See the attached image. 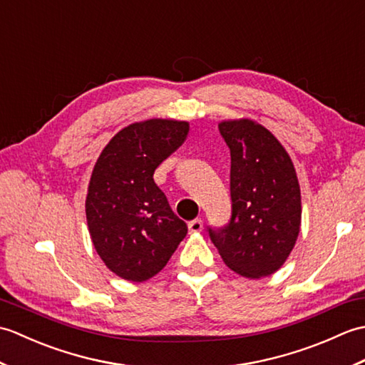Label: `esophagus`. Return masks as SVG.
Instances as JSON below:
<instances>
[{
    "label": "esophagus",
    "mask_w": 365,
    "mask_h": 365,
    "mask_svg": "<svg viewBox=\"0 0 365 365\" xmlns=\"http://www.w3.org/2000/svg\"><path fill=\"white\" fill-rule=\"evenodd\" d=\"M202 229H204V222H202V220H192V221H190L188 222V230H190V234H199V232H202Z\"/></svg>",
    "instance_id": "34e87169"
}]
</instances>
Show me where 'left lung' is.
I'll list each match as a JSON object with an SVG mask.
<instances>
[{
  "mask_svg": "<svg viewBox=\"0 0 365 365\" xmlns=\"http://www.w3.org/2000/svg\"><path fill=\"white\" fill-rule=\"evenodd\" d=\"M230 149L232 216L208 229L224 263L237 274L260 279L289 259L301 227V190L290 155L252 119L220 122Z\"/></svg>",
  "mask_w": 365,
  "mask_h": 365,
  "instance_id": "left-lung-1",
  "label": "left lung"
}]
</instances>
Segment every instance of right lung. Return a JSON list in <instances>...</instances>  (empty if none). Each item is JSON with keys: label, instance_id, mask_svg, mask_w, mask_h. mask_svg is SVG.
<instances>
[{"label": "right lung", "instance_id": "add662e5", "mask_svg": "<svg viewBox=\"0 0 365 365\" xmlns=\"http://www.w3.org/2000/svg\"><path fill=\"white\" fill-rule=\"evenodd\" d=\"M190 123L147 119L130 123L105 145L92 169L86 220L100 259L130 282L166 267L188 232L153 182L155 169L188 136Z\"/></svg>", "mask_w": 365, "mask_h": 365}]
</instances>
